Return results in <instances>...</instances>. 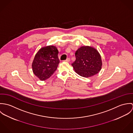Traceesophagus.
Segmentation results:
<instances>
[{
	"instance_id": "1",
	"label": "esophagus",
	"mask_w": 133,
	"mask_h": 133,
	"mask_svg": "<svg viewBox=\"0 0 133 133\" xmlns=\"http://www.w3.org/2000/svg\"><path fill=\"white\" fill-rule=\"evenodd\" d=\"M70 58H68L65 60H64L65 61H66V62H69L70 61Z\"/></svg>"
}]
</instances>
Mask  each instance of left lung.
Returning <instances> with one entry per match:
<instances>
[{
    "instance_id": "left-lung-1",
    "label": "left lung",
    "mask_w": 133,
    "mask_h": 133,
    "mask_svg": "<svg viewBox=\"0 0 133 133\" xmlns=\"http://www.w3.org/2000/svg\"><path fill=\"white\" fill-rule=\"evenodd\" d=\"M76 60L72 64L75 71L80 76L89 77L101 70L102 61L98 52L92 47L81 46L75 52Z\"/></svg>"
}]
</instances>
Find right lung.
Wrapping results in <instances>:
<instances>
[{
	"label": "right lung",
	"mask_w": 133,
	"mask_h": 133,
	"mask_svg": "<svg viewBox=\"0 0 133 133\" xmlns=\"http://www.w3.org/2000/svg\"><path fill=\"white\" fill-rule=\"evenodd\" d=\"M59 52L55 46L41 48L36 54L32 63L34 74L41 80H45L52 76L57 70L60 60Z\"/></svg>",
	"instance_id": "obj_1"
}]
</instances>
